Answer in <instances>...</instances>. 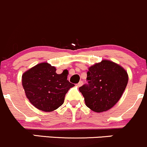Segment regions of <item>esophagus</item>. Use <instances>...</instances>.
<instances>
[{
	"instance_id": "esophagus-1",
	"label": "esophagus",
	"mask_w": 147,
	"mask_h": 147,
	"mask_svg": "<svg viewBox=\"0 0 147 147\" xmlns=\"http://www.w3.org/2000/svg\"><path fill=\"white\" fill-rule=\"evenodd\" d=\"M82 85H83V81H79V82H78V84H77V86H78V87H81Z\"/></svg>"
}]
</instances>
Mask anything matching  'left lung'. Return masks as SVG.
<instances>
[{
  "instance_id": "left-lung-1",
  "label": "left lung",
  "mask_w": 147,
  "mask_h": 147,
  "mask_svg": "<svg viewBox=\"0 0 147 147\" xmlns=\"http://www.w3.org/2000/svg\"><path fill=\"white\" fill-rule=\"evenodd\" d=\"M88 84L79 88L86 105L96 113L112 108L120 99L128 83V74L122 66L104 59L88 68Z\"/></svg>"
}]
</instances>
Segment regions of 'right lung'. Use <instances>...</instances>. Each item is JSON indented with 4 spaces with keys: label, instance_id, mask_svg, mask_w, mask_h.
Returning a JSON list of instances; mask_svg holds the SVG:
<instances>
[{
    "label": "right lung",
    "instance_id": "right-lung-1",
    "mask_svg": "<svg viewBox=\"0 0 147 147\" xmlns=\"http://www.w3.org/2000/svg\"><path fill=\"white\" fill-rule=\"evenodd\" d=\"M56 68L40 63L25 71L22 84L25 95L36 108L45 112L57 110L63 103L66 93L74 84L67 80L68 73H56Z\"/></svg>",
    "mask_w": 147,
    "mask_h": 147
}]
</instances>
